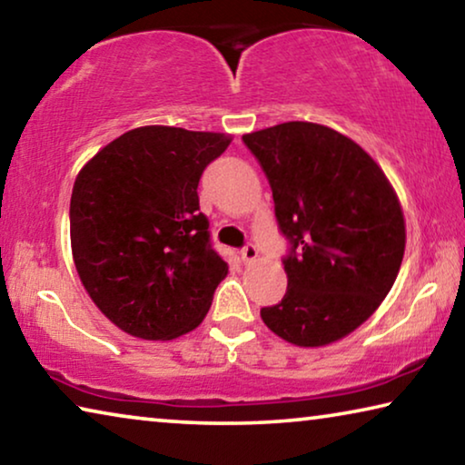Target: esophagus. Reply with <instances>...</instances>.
<instances>
[{
  "mask_svg": "<svg viewBox=\"0 0 465 465\" xmlns=\"http://www.w3.org/2000/svg\"><path fill=\"white\" fill-rule=\"evenodd\" d=\"M240 254L244 262H252V261H256V256H259V250H256L254 244H246L244 248H242Z\"/></svg>",
  "mask_w": 465,
  "mask_h": 465,
  "instance_id": "1",
  "label": "esophagus"
}]
</instances>
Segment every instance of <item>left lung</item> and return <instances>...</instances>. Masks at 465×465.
<instances>
[{
	"label": "left lung",
	"mask_w": 465,
	"mask_h": 465,
	"mask_svg": "<svg viewBox=\"0 0 465 465\" xmlns=\"http://www.w3.org/2000/svg\"><path fill=\"white\" fill-rule=\"evenodd\" d=\"M267 175L287 290L261 308L272 333L319 348L351 333L395 283L405 250L400 201L362 146L321 124L285 122L242 136Z\"/></svg>",
	"instance_id": "8db88e82"
}]
</instances>
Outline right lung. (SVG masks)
I'll return each mask as SVG.
<instances>
[{
	"label": "right lung",
	"mask_w": 465,
	"mask_h": 465,
	"mask_svg": "<svg viewBox=\"0 0 465 465\" xmlns=\"http://www.w3.org/2000/svg\"><path fill=\"white\" fill-rule=\"evenodd\" d=\"M232 138L172 126L130 130L80 169L70 201L74 264L126 333L165 341L201 325L227 262L213 250L198 182Z\"/></svg>",
	"instance_id": "1"
}]
</instances>
